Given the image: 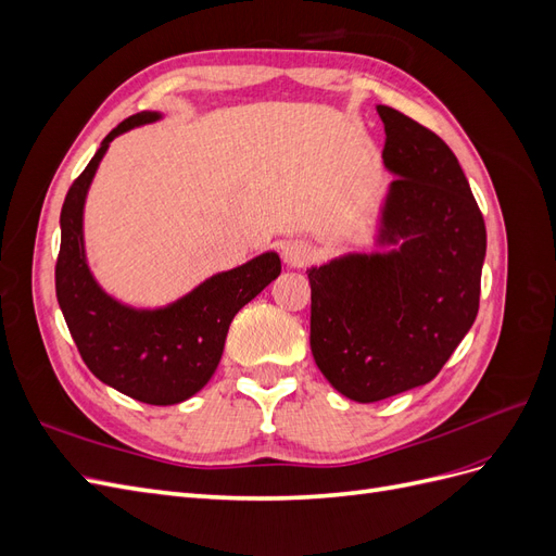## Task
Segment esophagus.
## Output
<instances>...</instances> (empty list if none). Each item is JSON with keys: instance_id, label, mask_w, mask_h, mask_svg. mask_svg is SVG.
Returning a JSON list of instances; mask_svg holds the SVG:
<instances>
[{"instance_id": "esophagus-1", "label": "esophagus", "mask_w": 556, "mask_h": 556, "mask_svg": "<svg viewBox=\"0 0 556 556\" xmlns=\"http://www.w3.org/2000/svg\"><path fill=\"white\" fill-rule=\"evenodd\" d=\"M282 260L288 266H306L313 260V248L306 241H290L282 248Z\"/></svg>"}]
</instances>
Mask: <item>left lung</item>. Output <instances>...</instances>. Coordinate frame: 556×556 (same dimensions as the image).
Masks as SVG:
<instances>
[{
	"mask_svg": "<svg viewBox=\"0 0 556 556\" xmlns=\"http://www.w3.org/2000/svg\"><path fill=\"white\" fill-rule=\"evenodd\" d=\"M387 192L378 243L308 268L311 350L343 396L374 403L439 376L480 306L486 231L447 143L378 106Z\"/></svg>",
	"mask_w": 556,
	"mask_h": 556,
	"instance_id": "1",
	"label": "left lung"
}]
</instances>
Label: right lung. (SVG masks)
Here are the masks:
<instances>
[{"label": "right lung", "instance_id": "add662e5", "mask_svg": "<svg viewBox=\"0 0 556 556\" xmlns=\"http://www.w3.org/2000/svg\"><path fill=\"white\" fill-rule=\"evenodd\" d=\"M155 121L160 113L143 111L117 125L66 192L55 292L80 357L99 380L150 406H174L211 380L233 315L280 276V257L264 252L155 311L125 306L99 288L83 245L88 188L117 134Z\"/></svg>", "mask_w": 556, "mask_h": 556}]
</instances>
